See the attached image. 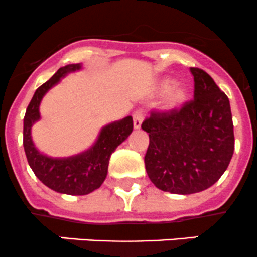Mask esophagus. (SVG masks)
I'll use <instances>...</instances> for the list:
<instances>
[{
	"label": "esophagus",
	"instance_id": "esophagus-1",
	"mask_svg": "<svg viewBox=\"0 0 257 257\" xmlns=\"http://www.w3.org/2000/svg\"><path fill=\"white\" fill-rule=\"evenodd\" d=\"M143 119H144V113L142 112V110H137V112L133 114L134 129H141L142 123H143Z\"/></svg>",
	"mask_w": 257,
	"mask_h": 257
}]
</instances>
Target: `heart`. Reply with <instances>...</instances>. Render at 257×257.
<instances>
[{
  "instance_id": "obj_1",
  "label": "heart",
  "mask_w": 257,
  "mask_h": 257,
  "mask_svg": "<svg viewBox=\"0 0 257 257\" xmlns=\"http://www.w3.org/2000/svg\"><path fill=\"white\" fill-rule=\"evenodd\" d=\"M175 84H177V80L173 78H164L160 80L159 84H158V92L162 93V94L168 93L164 102L165 109L168 110L179 109L189 99L188 89L183 85L175 87Z\"/></svg>"
}]
</instances>
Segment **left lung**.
<instances>
[{"mask_svg":"<svg viewBox=\"0 0 257 257\" xmlns=\"http://www.w3.org/2000/svg\"><path fill=\"white\" fill-rule=\"evenodd\" d=\"M190 72L194 99L180 109L152 112L142 124L149 134L148 177L160 190L181 195L214 185L235 149L229 98L205 71L191 67Z\"/></svg>","mask_w":257,"mask_h":257,"instance_id":"8db88e82","label":"left lung"}]
</instances>
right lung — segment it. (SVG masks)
Returning <instances> with one entry per match:
<instances>
[{
    "label": "right lung",
    "instance_id": "obj_1",
    "mask_svg": "<svg viewBox=\"0 0 257 257\" xmlns=\"http://www.w3.org/2000/svg\"><path fill=\"white\" fill-rule=\"evenodd\" d=\"M80 68L79 63L59 68L51 79L37 88L23 119V148L31 169L49 189L68 195H87L99 188L107 178L110 155L133 132V118L129 115L103 126L95 143L73 157L51 158L35 147L31 128L41 118V100L63 77Z\"/></svg>",
    "mask_w": 257,
    "mask_h": 257
}]
</instances>
